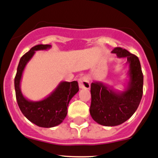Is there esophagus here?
<instances>
[{
  "mask_svg": "<svg viewBox=\"0 0 158 158\" xmlns=\"http://www.w3.org/2000/svg\"><path fill=\"white\" fill-rule=\"evenodd\" d=\"M79 86L80 89H89L90 88V82L86 76H82L79 79Z\"/></svg>",
  "mask_w": 158,
  "mask_h": 158,
  "instance_id": "obj_1",
  "label": "esophagus"
}]
</instances>
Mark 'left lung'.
I'll return each instance as SVG.
<instances>
[{
    "mask_svg": "<svg viewBox=\"0 0 158 158\" xmlns=\"http://www.w3.org/2000/svg\"><path fill=\"white\" fill-rule=\"evenodd\" d=\"M111 53L127 59L128 79L123 91L101 81H94L91 85L90 114L96 123L104 127L120 125L130 118L143 94V74L139 58L122 48H115Z\"/></svg>",
    "mask_w": 158,
    "mask_h": 158,
    "instance_id": "1",
    "label": "left lung"
}]
</instances>
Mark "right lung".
I'll use <instances>...</instances> for the list:
<instances>
[{
    "label": "right lung",
    "instance_id": "add662e5",
    "mask_svg": "<svg viewBox=\"0 0 158 158\" xmlns=\"http://www.w3.org/2000/svg\"><path fill=\"white\" fill-rule=\"evenodd\" d=\"M51 44H38L29 50L21 57L14 79L16 98L23 114L32 123L44 128L57 127L67 115V107L72 98L79 92L77 81H62L47 97L40 101H31L23 95L21 91L23 73L28 63L31 60L35 51H46Z\"/></svg>",
    "mask_w": 158,
    "mask_h": 158
}]
</instances>
